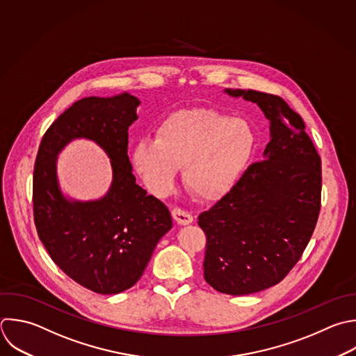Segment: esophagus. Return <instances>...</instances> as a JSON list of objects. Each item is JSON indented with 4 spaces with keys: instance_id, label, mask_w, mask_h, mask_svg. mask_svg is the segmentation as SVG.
Returning a JSON list of instances; mask_svg holds the SVG:
<instances>
[{
    "instance_id": "obj_1",
    "label": "esophagus",
    "mask_w": 356,
    "mask_h": 356,
    "mask_svg": "<svg viewBox=\"0 0 356 356\" xmlns=\"http://www.w3.org/2000/svg\"><path fill=\"white\" fill-rule=\"evenodd\" d=\"M171 214H172V218L181 225H186L193 221V216L188 210L181 209V207H174Z\"/></svg>"
}]
</instances>
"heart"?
<instances>
[{
  "label": "heart",
  "instance_id": "obj_1",
  "mask_svg": "<svg viewBox=\"0 0 356 356\" xmlns=\"http://www.w3.org/2000/svg\"><path fill=\"white\" fill-rule=\"evenodd\" d=\"M254 146L249 122L225 114L196 108L167 117L154 139H139L131 152L132 164L154 193L171 189L175 167L182 182L202 199L225 193L246 165Z\"/></svg>",
  "mask_w": 356,
  "mask_h": 356
}]
</instances>
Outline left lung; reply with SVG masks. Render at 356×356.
Returning a JSON list of instances; mask_svg holds the SVG:
<instances>
[{
  "mask_svg": "<svg viewBox=\"0 0 356 356\" xmlns=\"http://www.w3.org/2000/svg\"><path fill=\"white\" fill-rule=\"evenodd\" d=\"M225 92L263 110L271 140L264 160L250 164L197 224L206 234V282L249 295L282 281L307 246L321 207V159L302 117L280 96Z\"/></svg>",
  "mask_w": 356,
  "mask_h": 356,
  "instance_id": "left-lung-1",
  "label": "left lung"
}]
</instances>
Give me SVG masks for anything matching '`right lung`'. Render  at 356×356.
<instances>
[{"label":"right lung","instance_id":"right-lung-1","mask_svg":"<svg viewBox=\"0 0 356 356\" xmlns=\"http://www.w3.org/2000/svg\"><path fill=\"white\" fill-rule=\"evenodd\" d=\"M139 103L128 93L74 103L46 131L35 161L33 217L40 241L70 278L103 295L134 286L172 227L167 206L132 174L128 128ZM76 137L95 140L112 159L113 184L100 201L70 202L58 189L56 154Z\"/></svg>","mask_w":356,"mask_h":356}]
</instances>
